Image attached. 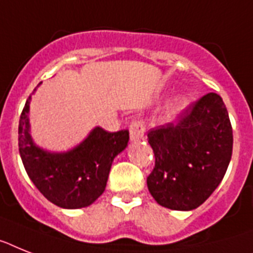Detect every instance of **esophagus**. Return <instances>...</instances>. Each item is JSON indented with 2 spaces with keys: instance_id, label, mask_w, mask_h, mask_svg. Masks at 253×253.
<instances>
[{
  "instance_id": "esophagus-1",
  "label": "esophagus",
  "mask_w": 253,
  "mask_h": 253,
  "mask_svg": "<svg viewBox=\"0 0 253 253\" xmlns=\"http://www.w3.org/2000/svg\"><path fill=\"white\" fill-rule=\"evenodd\" d=\"M145 131H147V125H145V122H143V121L133 120L132 122L130 123L131 140L136 141L144 139Z\"/></svg>"
}]
</instances>
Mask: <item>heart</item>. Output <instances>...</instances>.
I'll return each mask as SVG.
<instances>
[{"label": "heart", "mask_w": 253, "mask_h": 253, "mask_svg": "<svg viewBox=\"0 0 253 253\" xmlns=\"http://www.w3.org/2000/svg\"><path fill=\"white\" fill-rule=\"evenodd\" d=\"M183 105H184V101H183V100H179V101H176V104H175L176 109H180Z\"/></svg>", "instance_id": "obj_1"}]
</instances>
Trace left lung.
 <instances>
[{"mask_svg": "<svg viewBox=\"0 0 253 253\" xmlns=\"http://www.w3.org/2000/svg\"><path fill=\"white\" fill-rule=\"evenodd\" d=\"M155 168L148 190L162 207L191 211L213 194L233 155V127L221 96L207 93L192 102L176 123L148 131Z\"/></svg>", "mask_w": 253, "mask_h": 253, "instance_id": "left-lung-1", "label": "left lung"}]
</instances>
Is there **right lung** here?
<instances>
[{"label":"right lung","mask_w":253,"mask_h":253,"mask_svg":"<svg viewBox=\"0 0 253 253\" xmlns=\"http://www.w3.org/2000/svg\"><path fill=\"white\" fill-rule=\"evenodd\" d=\"M31 94L18 128L19 153L27 174L41 194L57 207L77 209L91 205L105 191L113 160L128 143V130L109 132L96 127L73 151L49 153L36 147L28 132Z\"/></svg>","instance_id":"right-lung-1"}]
</instances>
